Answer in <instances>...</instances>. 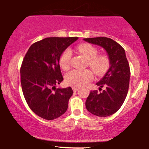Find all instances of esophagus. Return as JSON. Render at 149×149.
Wrapping results in <instances>:
<instances>
[{"label": "esophagus", "instance_id": "1", "mask_svg": "<svg viewBox=\"0 0 149 149\" xmlns=\"http://www.w3.org/2000/svg\"><path fill=\"white\" fill-rule=\"evenodd\" d=\"M72 88H73V91H77L79 89V88H78V87H75V86H73V87H72Z\"/></svg>", "mask_w": 149, "mask_h": 149}]
</instances>
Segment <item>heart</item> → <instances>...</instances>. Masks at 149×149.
Returning a JSON list of instances; mask_svg holds the SVG:
<instances>
[{"label": "heart", "instance_id": "1", "mask_svg": "<svg viewBox=\"0 0 149 149\" xmlns=\"http://www.w3.org/2000/svg\"><path fill=\"white\" fill-rule=\"evenodd\" d=\"M78 52L88 60V65L97 75H102L109 65V61L104 55H97V49L90 44H81L76 48ZM72 53L69 49L63 52L60 57V65L63 70H67L70 65ZM94 77L93 72L89 69L75 70L68 72L65 76V82L75 87H81L88 84Z\"/></svg>", "mask_w": 149, "mask_h": 149}]
</instances>
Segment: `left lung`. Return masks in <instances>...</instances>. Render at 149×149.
I'll list each match as a JSON object with an SVG mask.
<instances>
[{
  "label": "left lung",
  "instance_id": "obj_1",
  "mask_svg": "<svg viewBox=\"0 0 149 149\" xmlns=\"http://www.w3.org/2000/svg\"><path fill=\"white\" fill-rule=\"evenodd\" d=\"M84 41L102 47L108 55L109 66L104 76L97 83L100 92L91 91L86 101L88 112L99 117L115 113L124 102L130 82V71L123 47L107 37L84 39Z\"/></svg>",
  "mask_w": 149,
  "mask_h": 149
}]
</instances>
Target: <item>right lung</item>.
<instances>
[{"instance_id": "1", "label": "right lung", "mask_w": 149, "mask_h": 149, "mask_svg": "<svg viewBox=\"0 0 149 149\" xmlns=\"http://www.w3.org/2000/svg\"><path fill=\"white\" fill-rule=\"evenodd\" d=\"M78 39H43L31 45L24 58L20 70L22 91L30 109L43 119H56L67 110L73 91L70 86L56 88L63 80L60 57Z\"/></svg>"}]
</instances>
